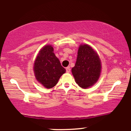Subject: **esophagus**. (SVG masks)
I'll list each match as a JSON object with an SVG mask.
<instances>
[{
    "label": "esophagus",
    "mask_w": 131,
    "mask_h": 131,
    "mask_svg": "<svg viewBox=\"0 0 131 131\" xmlns=\"http://www.w3.org/2000/svg\"><path fill=\"white\" fill-rule=\"evenodd\" d=\"M66 70H67V73H69L70 72V68L69 67H68L66 68Z\"/></svg>",
    "instance_id": "34e87169"
}]
</instances>
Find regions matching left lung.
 Returning a JSON list of instances; mask_svg holds the SVG:
<instances>
[{
  "instance_id": "left-lung-1",
  "label": "left lung",
  "mask_w": 131,
  "mask_h": 131,
  "mask_svg": "<svg viewBox=\"0 0 131 131\" xmlns=\"http://www.w3.org/2000/svg\"><path fill=\"white\" fill-rule=\"evenodd\" d=\"M101 60L98 53L89 45L81 44L78 51L75 66L71 72L79 87L88 89L94 85L100 78Z\"/></svg>"
}]
</instances>
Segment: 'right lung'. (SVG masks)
I'll use <instances>...</instances> for the list:
<instances>
[{"label": "right lung", "instance_id": "right-lung-1", "mask_svg": "<svg viewBox=\"0 0 131 131\" xmlns=\"http://www.w3.org/2000/svg\"><path fill=\"white\" fill-rule=\"evenodd\" d=\"M33 70L36 80L47 89L53 88L66 72L53 53V47L49 44L39 50L34 61Z\"/></svg>", "mask_w": 131, "mask_h": 131}]
</instances>
